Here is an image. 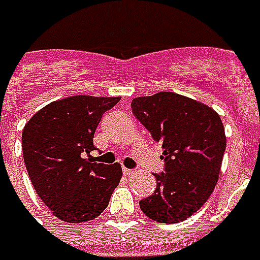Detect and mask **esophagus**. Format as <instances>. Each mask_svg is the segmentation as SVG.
Here are the masks:
<instances>
[{
	"instance_id": "34e87169",
	"label": "esophagus",
	"mask_w": 260,
	"mask_h": 260,
	"mask_svg": "<svg viewBox=\"0 0 260 260\" xmlns=\"http://www.w3.org/2000/svg\"><path fill=\"white\" fill-rule=\"evenodd\" d=\"M123 174L125 176H132V175L135 174V171H132V169H127V168H123Z\"/></svg>"
}]
</instances>
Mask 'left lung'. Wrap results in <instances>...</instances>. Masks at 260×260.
Returning <instances> with one entry per match:
<instances>
[{
    "instance_id": "1",
    "label": "left lung",
    "mask_w": 260,
    "mask_h": 260,
    "mask_svg": "<svg viewBox=\"0 0 260 260\" xmlns=\"http://www.w3.org/2000/svg\"><path fill=\"white\" fill-rule=\"evenodd\" d=\"M132 110L162 143L166 164V172L155 175V192L140 201V208L159 223H181L207 203L218 182L225 150L223 121L207 104L168 91L137 96Z\"/></svg>"
}]
</instances>
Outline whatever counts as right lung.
<instances>
[{
    "label": "right lung",
    "mask_w": 260,
    "mask_h": 260,
    "mask_svg": "<svg viewBox=\"0 0 260 260\" xmlns=\"http://www.w3.org/2000/svg\"><path fill=\"white\" fill-rule=\"evenodd\" d=\"M120 96L72 95L39 110L23 128L25 169L39 198L66 223L94 220L107 208L123 171L96 164L95 128Z\"/></svg>",
    "instance_id": "right-lung-1"
}]
</instances>
